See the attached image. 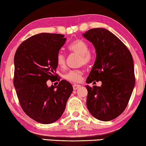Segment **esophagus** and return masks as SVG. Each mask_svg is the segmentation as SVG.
<instances>
[{"mask_svg":"<svg viewBox=\"0 0 146 146\" xmlns=\"http://www.w3.org/2000/svg\"><path fill=\"white\" fill-rule=\"evenodd\" d=\"M81 86L79 85V84H74L73 85V89L74 90H77L78 88L80 87Z\"/></svg>","mask_w":146,"mask_h":146,"instance_id":"34e87169","label":"esophagus"}]
</instances>
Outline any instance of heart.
Instances as JSON below:
<instances>
[{"instance_id":"heart-1","label":"heart","mask_w":146,"mask_h":146,"mask_svg":"<svg viewBox=\"0 0 146 146\" xmlns=\"http://www.w3.org/2000/svg\"><path fill=\"white\" fill-rule=\"evenodd\" d=\"M68 50L72 52L80 55V64L87 65L91 60V55L89 53L90 48L88 45L81 40H77L68 46ZM56 64L59 67L64 68L66 66V57L62 52H59L56 56ZM82 72L80 70H70L66 73L64 78L68 81L72 82H78L82 80Z\"/></svg>"}]
</instances>
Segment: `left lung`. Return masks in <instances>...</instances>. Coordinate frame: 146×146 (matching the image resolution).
I'll use <instances>...</instances> for the list:
<instances>
[{"instance_id": "left-lung-1", "label": "left lung", "mask_w": 146, "mask_h": 146, "mask_svg": "<svg viewBox=\"0 0 146 146\" xmlns=\"http://www.w3.org/2000/svg\"><path fill=\"white\" fill-rule=\"evenodd\" d=\"M83 36L93 44L96 52L86 82H102L101 86H86L87 108L96 119L110 121L125 110L134 88L132 56L124 44L106 29H92Z\"/></svg>"}]
</instances>
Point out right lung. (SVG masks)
Returning <instances> with one entry per match:
<instances>
[{"mask_svg": "<svg viewBox=\"0 0 146 146\" xmlns=\"http://www.w3.org/2000/svg\"><path fill=\"white\" fill-rule=\"evenodd\" d=\"M66 40L60 34H38L22 42L15 55L14 86L20 104L26 114L43 124L62 116L73 91L65 80L56 86L46 83L58 79L56 56Z\"/></svg>", "mask_w": 146, "mask_h": 146, "instance_id": "obj_1", "label": "right lung"}]
</instances>
